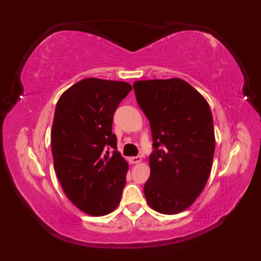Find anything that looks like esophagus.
<instances>
[{"label": "esophagus", "mask_w": 261, "mask_h": 261, "mask_svg": "<svg viewBox=\"0 0 261 261\" xmlns=\"http://www.w3.org/2000/svg\"><path fill=\"white\" fill-rule=\"evenodd\" d=\"M130 163H132V165H136V163H139L141 162V156H132L129 159Z\"/></svg>", "instance_id": "34e87169"}]
</instances>
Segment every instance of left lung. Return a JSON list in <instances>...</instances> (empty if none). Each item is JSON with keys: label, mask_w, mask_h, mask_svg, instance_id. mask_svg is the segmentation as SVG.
I'll return each mask as SVG.
<instances>
[{"label": "left lung", "mask_w": 261, "mask_h": 261, "mask_svg": "<svg viewBox=\"0 0 261 261\" xmlns=\"http://www.w3.org/2000/svg\"><path fill=\"white\" fill-rule=\"evenodd\" d=\"M136 99L149 121L155 148L144 193L151 208L177 214L191 206L210 177L215 149L210 105L179 78L134 83Z\"/></svg>", "instance_id": "obj_1"}]
</instances>
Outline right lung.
<instances>
[{
    "instance_id": "1",
    "label": "right lung",
    "mask_w": 261,
    "mask_h": 261,
    "mask_svg": "<svg viewBox=\"0 0 261 261\" xmlns=\"http://www.w3.org/2000/svg\"><path fill=\"white\" fill-rule=\"evenodd\" d=\"M131 90L125 82L86 78L56 103L50 135L54 169L70 201L86 214L106 215L120 204L129 165L116 151L112 126L115 110Z\"/></svg>"
}]
</instances>
